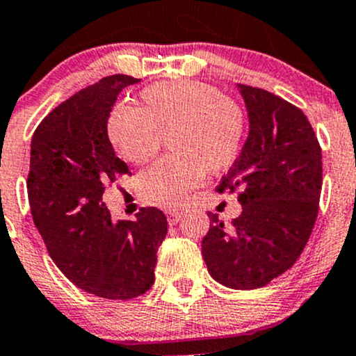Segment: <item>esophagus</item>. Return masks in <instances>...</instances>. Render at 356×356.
Instances as JSON below:
<instances>
[{
	"label": "esophagus",
	"instance_id": "esophagus-1",
	"mask_svg": "<svg viewBox=\"0 0 356 356\" xmlns=\"http://www.w3.org/2000/svg\"><path fill=\"white\" fill-rule=\"evenodd\" d=\"M166 218H168V222H170V225H177V222L179 221V218H181V212L168 211Z\"/></svg>",
	"mask_w": 356,
	"mask_h": 356
}]
</instances>
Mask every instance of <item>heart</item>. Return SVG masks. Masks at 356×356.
<instances>
[{
    "label": "heart",
    "mask_w": 356,
    "mask_h": 356,
    "mask_svg": "<svg viewBox=\"0 0 356 356\" xmlns=\"http://www.w3.org/2000/svg\"><path fill=\"white\" fill-rule=\"evenodd\" d=\"M142 102L144 108L123 102L113 108L109 140L128 163L144 164L168 138L175 156L140 175L138 193L154 207H179L204 170L219 173L234 163L243 145V113L218 89L190 80L145 87Z\"/></svg>",
    "instance_id": "b5f03b06"
}]
</instances>
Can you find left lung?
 Masks as SVG:
<instances>
[{
	"label": "left lung",
	"mask_w": 356,
	"mask_h": 356,
	"mask_svg": "<svg viewBox=\"0 0 356 356\" xmlns=\"http://www.w3.org/2000/svg\"><path fill=\"white\" fill-rule=\"evenodd\" d=\"M248 137L219 183L238 193L241 214L226 226L207 212L202 257L209 274L233 289L269 284L296 262L309 241L322 188V151L302 109L238 83Z\"/></svg>",
	"instance_id": "left-lung-1"
}]
</instances>
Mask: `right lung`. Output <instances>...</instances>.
Wrapping results in <instances>:
<instances>
[{
    "instance_id": "1",
    "label": "right lung",
    "mask_w": 356,
    "mask_h": 356,
    "mask_svg": "<svg viewBox=\"0 0 356 356\" xmlns=\"http://www.w3.org/2000/svg\"><path fill=\"white\" fill-rule=\"evenodd\" d=\"M138 80L104 76L42 120L31 144L29 202L51 259L75 286L108 300H131L154 283L163 211L142 207L113 221L102 193L128 166L116 157L108 118L118 94Z\"/></svg>"
}]
</instances>
